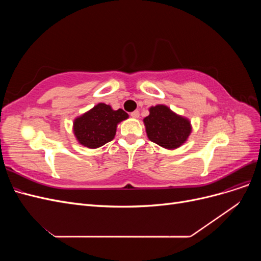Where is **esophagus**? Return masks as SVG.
<instances>
[{"mask_svg": "<svg viewBox=\"0 0 261 261\" xmlns=\"http://www.w3.org/2000/svg\"><path fill=\"white\" fill-rule=\"evenodd\" d=\"M130 116L134 118H138L139 117V111H134L130 113Z\"/></svg>", "mask_w": 261, "mask_h": 261, "instance_id": "34e87169", "label": "esophagus"}]
</instances>
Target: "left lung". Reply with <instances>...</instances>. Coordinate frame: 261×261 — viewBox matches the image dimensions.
<instances>
[{
	"instance_id": "left-lung-1",
	"label": "left lung",
	"mask_w": 261,
	"mask_h": 261,
	"mask_svg": "<svg viewBox=\"0 0 261 261\" xmlns=\"http://www.w3.org/2000/svg\"><path fill=\"white\" fill-rule=\"evenodd\" d=\"M150 114L144 118L148 138L167 149L183 145L192 132L191 122L162 105L151 107Z\"/></svg>"
}]
</instances>
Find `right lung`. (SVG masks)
Listing matches in <instances>:
<instances>
[{"label": "right lung", "mask_w": 261, "mask_h": 261, "mask_svg": "<svg viewBox=\"0 0 261 261\" xmlns=\"http://www.w3.org/2000/svg\"><path fill=\"white\" fill-rule=\"evenodd\" d=\"M127 117L128 114L122 109L114 111L110 106L99 103L76 118L74 134L77 140L85 147L98 148L114 138L116 125Z\"/></svg>", "instance_id": "obj_1"}]
</instances>
